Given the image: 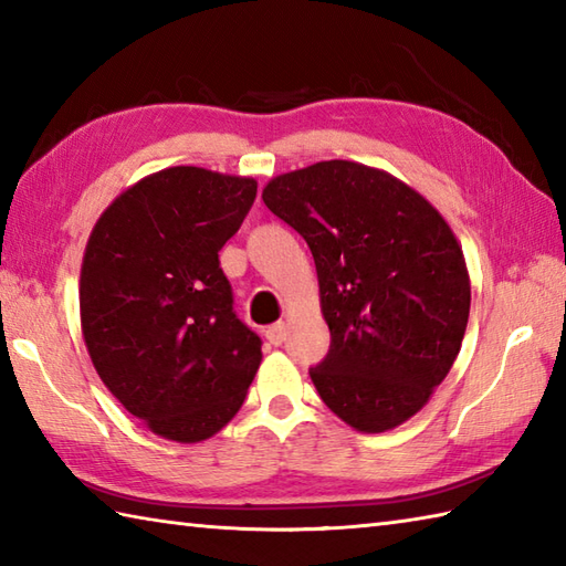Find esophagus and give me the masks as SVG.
<instances>
[{
    "label": "esophagus",
    "mask_w": 566,
    "mask_h": 566,
    "mask_svg": "<svg viewBox=\"0 0 566 566\" xmlns=\"http://www.w3.org/2000/svg\"><path fill=\"white\" fill-rule=\"evenodd\" d=\"M264 338H268V343L270 345H282L284 343V338H286V326L284 323L280 321V323H274V326H270L268 331H264Z\"/></svg>",
    "instance_id": "esophagus-1"
}]
</instances>
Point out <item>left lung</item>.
<instances>
[{
    "mask_svg": "<svg viewBox=\"0 0 566 566\" xmlns=\"http://www.w3.org/2000/svg\"><path fill=\"white\" fill-rule=\"evenodd\" d=\"M262 201L316 262L331 350L308 375L323 403L363 432L401 426L467 331L472 292L450 226L401 179L350 160L274 177Z\"/></svg>",
    "mask_w": 566,
    "mask_h": 566,
    "instance_id": "obj_1",
    "label": "left lung"
}]
</instances>
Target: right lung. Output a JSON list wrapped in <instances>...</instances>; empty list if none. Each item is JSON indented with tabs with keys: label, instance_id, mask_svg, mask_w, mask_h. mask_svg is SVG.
I'll list each match as a JSON object with an SVG mask.
<instances>
[{
	"label": "right lung",
	"instance_id": "right-lung-1",
	"mask_svg": "<svg viewBox=\"0 0 566 566\" xmlns=\"http://www.w3.org/2000/svg\"><path fill=\"white\" fill-rule=\"evenodd\" d=\"M258 182L167 167L112 201L84 250L82 335L92 365L155 436L199 442L245 401L262 340L233 311L219 250Z\"/></svg>",
	"mask_w": 566,
	"mask_h": 566
}]
</instances>
